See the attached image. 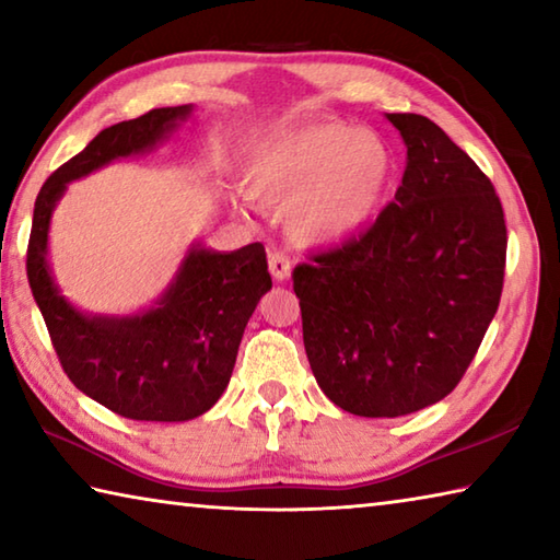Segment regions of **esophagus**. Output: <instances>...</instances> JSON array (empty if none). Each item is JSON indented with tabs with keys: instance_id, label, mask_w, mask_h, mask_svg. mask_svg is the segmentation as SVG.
Listing matches in <instances>:
<instances>
[{
	"instance_id": "34e87169",
	"label": "esophagus",
	"mask_w": 560,
	"mask_h": 560,
	"mask_svg": "<svg viewBox=\"0 0 560 560\" xmlns=\"http://www.w3.org/2000/svg\"><path fill=\"white\" fill-rule=\"evenodd\" d=\"M269 271H271V277L279 279V281L289 279V273H291V259H289V254L283 252V249L269 252Z\"/></svg>"
}]
</instances>
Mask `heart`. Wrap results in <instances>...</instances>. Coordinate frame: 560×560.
<instances>
[{
    "label": "heart",
    "instance_id": "1",
    "mask_svg": "<svg viewBox=\"0 0 560 560\" xmlns=\"http://www.w3.org/2000/svg\"><path fill=\"white\" fill-rule=\"evenodd\" d=\"M393 177V153L373 128L318 120L264 140L246 165L257 200L291 207L303 244L353 240L373 222Z\"/></svg>",
    "mask_w": 560,
    "mask_h": 560
}]
</instances>
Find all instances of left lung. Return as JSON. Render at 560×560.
Listing matches in <instances>:
<instances>
[{
  "label": "left lung",
  "instance_id": "left-lung-1",
  "mask_svg": "<svg viewBox=\"0 0 560 560\" xmlns=\"http://www.w3.org/2000/svg\"><path fill=\"white\" fill-rule=\"evenodd\" d=\"M387 120L407 145L395 200L371 230L293 269L311 371L330 402L360 417L410 415L459 385L506 269L491 179L430 118Z\"/></svg>",
  "mask_w": 560,
  "mask_h": 560
}]
</instances>
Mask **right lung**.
<instances>
[{
    "label": "right lung",
    "instance_id": "add662e5",
    "mask_svg": "<svg viewBox=\"0 0 560 560\" xmlns=\"http://www.w3.org/2000/svg\"><path fill=\"white\" fill-rule=\"evenodd\" d=\"M192 106L153 108L101 130L69 163L54 170L34 205L26 277L69 381L128 420L183 422L220 400L230 383L246 320L271 289L261 242L230 254L195 246L155 308L126 318H91L59 296L46 264L54 205L66 183L110 160L143 153Z\"/></svg>",
    "mask_w": 560,
    "mask_h": 560
}]
</instances>
